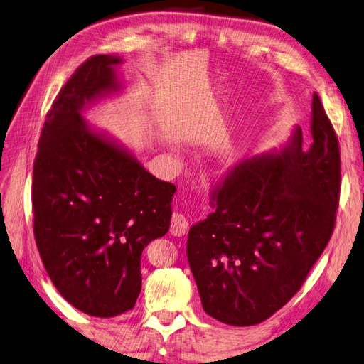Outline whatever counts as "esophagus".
Wrapping results in <instances>:
<instances>
[{
  "mask_svg": "<svg viewBox=\"0 0 364 364\" xmlns=\"http://www.w3.org/2000/svg\"><path fill=\"white\" fill-rule=\"evenodd\" d=\"M188 231V220L182 213H174L171 220V228H169V232L176 237H182Z\"/></svg>",
  "mask_w": 364,
  "mask_h": 364,
  "instance_id": "esophagus-1",
  "label": "esophagus"
}]
</instances>
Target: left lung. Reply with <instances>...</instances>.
<instances>
[{
  "instance_id": "8db88e82",
  "label": "left lung",
  "mask_w": 364,
  "mask_h": 364,
  "mask_svg": "<svg viewBox=\"0 0 364 364\" xmlns=\"http://www.w3.org/2000/svg\"><path fill=\"white\" fill-rule=\"evenodd\" d=\"M311 143L296 125L279 151L240 163L188 231L187 257L204 311L248 327L284 306L327 247L341 188L336 133L313 95Z\"/></svg>"
}]
</instances>
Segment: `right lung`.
Listing matches in <instances>:
<instances>
[{"label":"right lung","mask_w":364,"mask_h":364,"mask_svg":"<svg viewBox=\"0 0 364 364\" xmlns=\"http://www.w3.org/2000/svg\"><path fill=\"white\" fill-rule=\"evenodd\" d=\"M113 55L89 58L48 111L33 168L34 239L50 279L72 306L114 317L135 306L141 255L171 225L176 187L146 171L83 111L122 89Z\"/></svg>","instance_id":"add662e5"}]
</instances>
